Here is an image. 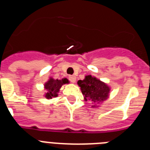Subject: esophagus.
I'll list each match as a JSON object with an SVG mask.
<instances>
[{
  "label": "esophagus",
  "mask_w": 150,
  "mask_h": 150,
  "mask_svg": "<svg viewBox=\"0 0 150 150\" xmlns=\"http://www.w3.org/2000/svg\"><path fill=\"white\" fill-rule=\"evenodd\" d=\"M69 80H70V82H71V83H75L76 80V77L75 76H69Z\"/></svg>",
  "instance_id": "1"
}]
</instances>
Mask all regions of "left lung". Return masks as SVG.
<instances>
[{
    "label": "left lung",
    "instance_id": "8db88e82",
    "mask_svg": "<svg viewBox=\"0 0 150 150\" xmlns=\"http://www.w3.org/2000/svg\"><path fill=\"white\" fill-rule=\"evenodd\" d=\"M77 84L81 88L86 101L91 100L94 103H99L100 101H104L108 98L109 86L91 75L86 76L83 80H79ZM92 107H95V105Z\"/></svg>",
    "mask_w": 150,
    "mask_h": 150
}]
</instances>
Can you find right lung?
Returning <instances> with one entry per match:
<instances>
[{"label":"right lung","mask_w":150,"mask_h":150,"mask_svg":"<svg viewBox=\"0 0 150 150\" xmlns=\"http://www.w3.org/2000/svg\"><path fill=\"white\" fill-rule=\"evenodd\" d=\"M68 83V79H66V78L62 79V80L50 78V80L47 83H45V88L46 90L45 97L48 99L55 98V97L58 96V92L59 91L61 87L62 86V85Z\"/></svg>","instance_id":"add662e5"}]
</instances>
